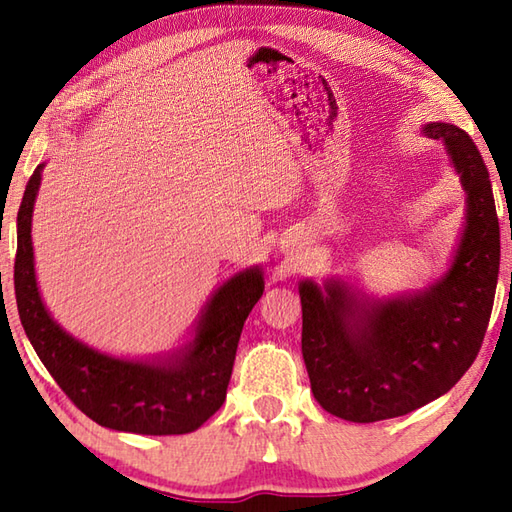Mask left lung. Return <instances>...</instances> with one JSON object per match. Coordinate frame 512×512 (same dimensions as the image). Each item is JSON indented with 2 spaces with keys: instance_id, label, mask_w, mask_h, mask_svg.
I'll return each instance as SVG.
<instances>
[{
  "instance_id": "obj_1",
  "label": "left lung",
  "mask_w": 512,
  "mask_h": 512,
  "mask_svg": "<svg viewBox=\"0 0 512 512\" xmlns=\"http://www.w3.org/2000/svg\"><path fill=\"white\" fill-rule=\"evenodd\" d=\"M465 192V225L447 271L409 296H368L329 277L300 280L302 357L311 393L350 422L406 415L438 400L479 354L499 277V219L490 173L470 135L429 121Z\"/></svg>"
}]
</instances>
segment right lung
Instances as JSON below:
<instances>
[{
  "label": "right lung",
  "mask_w": 512,
  "mask_h": 512,
  "mask_svg": "<svg viewBox=\"0 0 512 512\" xmlns=\"http://www.w3.org/2000/svg\"><path fill=\"white\" fill-rule=\"evenodd\" d=\"M42 169L38 164L17 212L15 300L24 332L65 395L101 427L178 436L196 431L221 409L241 329L264 293L262 266L244 268L216 289L192 341L149 359H126L90 348L65 332L42 302L33 262L31 221Z\"/></svg>",
  "instance_id": "obj_1"
}]
</instances>
